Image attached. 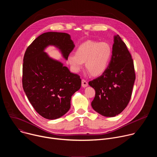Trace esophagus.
Returning a JSON list of instances; mask_svg holds the SVG:
<instances>
[{
	"label": "esophagus",
	"instance_id": "1",
	"mask_svg": "<svg viewBox=\"0 0 157 157\" xmlns=\"http://www.w3.org/2000/svg\"><path fill=\"white\" fill-rule=\"evenodd\" d=\"M87 85H88L87 82L86 80H84V79H82V87L84 88V87H87Z\"/></svg>",
	"mask_w": 157,
	"mask_h": 157
}]
</instances>
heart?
<instances>
[{"label": "heart", "instance_id": "1", "mask_svg": "<svg viewBox=\"0 0 157 157\" xmlns=\"http://www.w3.org/2000/svg\"><path fill=\"white\" fill-rule=\"evenodd\" d=\"M113 50L107 42L87 41L76 49L75 55H70L68 61L74 72H78L85 63L86 68L93 76L102 75L107 68Z\"/></svg>", "mask_w": 157, "mask_h": 157}]
</instances>
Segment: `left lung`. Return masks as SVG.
Returning <instances> with one entry per match:
<instances>
[{
	"mask_svg": "<svg viewBox=\"0 0 157 157\" xmlns=\"http://www.w3.org/2000/svg\"><path fill=\"white\" fill-rule=\"evenodd\" d=\"M136 80L133 59L119 35H114L113 54L106 70L89 82L95 89L93 109L105 117H115L128 105Z\"/></svg>",
	"mask_w": 157,
	"mask_h": 157,
	"instance_id": "8db88e82",
	"label": "left lung"
}]
</instances>
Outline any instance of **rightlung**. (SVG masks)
I'll use <instances>...</instances> for the list:
<instances>
[{
    "mask_svg": "<svg viewBox=\"0 0 157 157\" xmlns=\"http://www.w3.org/2000/svg\"><path fill=\"white\" fill-rule=\"evenodd\" d=\"M49 46L57 48L66 60L75 47L68 33L50 32L40 35L25 53L22 85L37 113L53 120L70 110L71 96L80 89L81 79L44 52Z\"/></svg>",
    "mask_w": 157,
    "mask_h": 157,
    "instance_id": "add662e5",
    "label": "right lung"
}]
</instances>
